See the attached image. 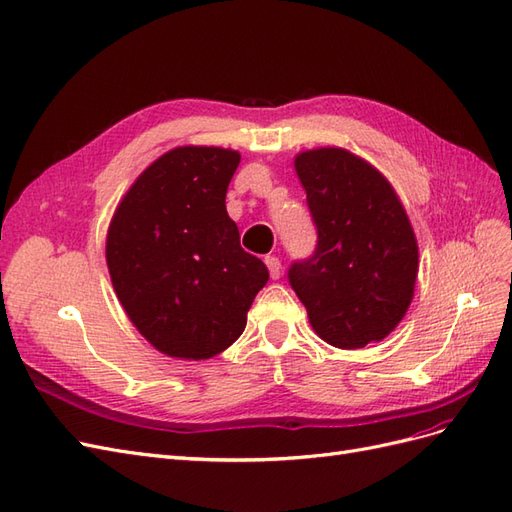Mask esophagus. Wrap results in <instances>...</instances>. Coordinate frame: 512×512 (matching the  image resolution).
Segmentation results:
<instances>
[{"label":"esophagus","instance_id":"1","mask_svg":"<svg viewBox=\"0 0 512 512\" xmlns=\"http://www.w3.org/2000/svg\"><path fill=\"white\" fill-rule=\"evenodd\" d=\"M265 262H267V267H269L271 280H280V275H282V260L277 258V256H267Z\"/></svg>","mask_w":512,"mask_h":512}]
</instances>
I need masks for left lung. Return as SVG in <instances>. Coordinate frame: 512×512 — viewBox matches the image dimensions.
<instances>
[{
	"mask_svg": "<svg viewBox=\"0 0 512 512\" xmlns=\"http://www.w3.org/2000/svg\"><path fill=\"white\" fill-rule=\"evenodd\" d=\"M294 168L316 226L314 254L294 260L288 282L309 322L335 348H363L408 312L418 247L391 183L346 149L299 153Z\"/></svg>",
	"mask_w": 512,
	"mask_h": 512,
	"instance_id": "left-lung-1",
	"label": "left lung"
}]
</instances>
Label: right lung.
I'll list each match as a JSON object with an SVG mask.
<instances>
[{"instance_id": "add662e5", "label": "right lung", "mask_w": 512, "mask_h": 512, "mask_svg": "<svg viewBox=\"0 0 512 512\" xmlns=\"http://www.w3.org/2000/svg\"><path fill=\"white\" fill-rule=\"evenodd\" d=\"M239 160L220 147L164 153L108 226L106 265L117 297L134 327L168 356L200 361L226 350L269 280L226 213Z\"/></svg>"}]
</instances>
